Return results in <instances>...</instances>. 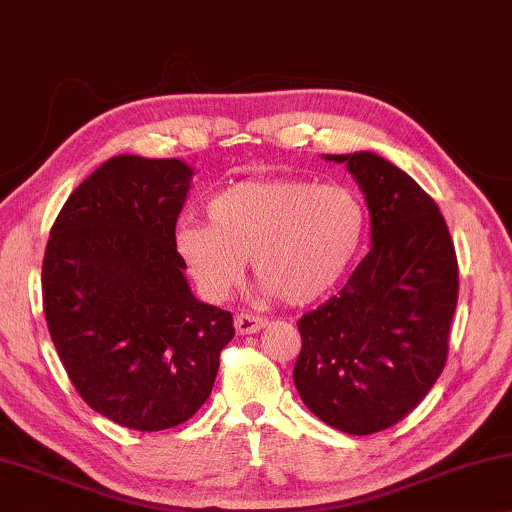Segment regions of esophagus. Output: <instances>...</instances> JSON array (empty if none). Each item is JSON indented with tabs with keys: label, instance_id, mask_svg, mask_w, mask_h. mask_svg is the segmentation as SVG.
<instances>
[{
	"label": "esophagus",
	"instance_id": "34e87169",
	"mask_svg": "<svg viewBox=\"0 0 512 512\" xmlns=\"http://www.w3.org/2000/svg\"><path fill=\"white\" fill-rule=\"evenodd\" d=\"M234 327H236V334H241V336L257 334L259 329L266 327V320L257 318V315H253V313H239L234 318Z\"/></svg>",
	"mask_w": 512,
	"mask_h": 512
}]
</instances>
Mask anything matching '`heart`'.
Wrapping results in <instances>:
<instances>
[{
	"mask_svg": "<svg viewBox=\"0 0 512 512\" xmlns=\"http://www.w3.org/2000/svg\"><path fill=\"white\" fill-rule=\"evenodd\" d=\"M208 218L181 220L176 250L199 292L222 301L246 276L248 257L262 297L311 304L341 285L359 257L366 211L343 185L257 178L208 199Z\"/></svg>",
	"mask_w": 512,
	"mask_h": 512,
	"instance_id": "heart-1",
	"label": "heart"
}]
</instances>
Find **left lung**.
<instances>
[{"label":"left lung","mask_w":512,"mask_h":512,"mask_svg":"<svg viewBox=\"0 0 512 512\" xmlns=\"http://www.w3.org/2000/svg\"><path fill=\"white\" fill-rule=\"evenodd\" d=\"M322 157L362 190L371 250L338 297L297 322L294 385L329 427L366 436L403 420L441 376L457 257L436 201L397 164L369 150Z\"/></svg>","instance_id":"1"}]
</instances>
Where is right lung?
<instances>
[{
    "mask_svg": "<svg viewBox=\"0 0 512 512\" xmlns=\"http://www.w3.org/2000/svg\"><path fill=\"white\" fill-rule=\"evenodd\" d=\"M194 169L118 155L71 192L43 257V313L83 401L162 431L211 397L232 313L194 297L176 250Z\"/></svg>",
    "mask_w": 512,
    "mask_h": 512,
    "instance_id": "right-lung-1",
    "label": "right lung"
}]
</instances>
